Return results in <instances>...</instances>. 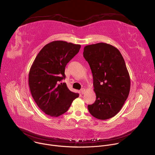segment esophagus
Wrapping results in <instances>:
<instances>
[{
	"mask_svg": "<svg viewBox=\"0 0 155 155\" xmlns=\"http://www.w3.org/2000/svg\"><path fill=\"white\" fill-rule=\"evenodd\" d=\"M84 93H85V89H84V88H82V89L81 90V93L82 94H84Z\"/></svg>",
	"mask_w": 155,
	"mask_h": 155,
	"instance_id": "esophagus-1",
	"label": "esophagus"
}]
</instances>
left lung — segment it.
<instances>
[{
	"instance_id": "8db88e82",
	"label": "left lung",
	"mask_w": 155,
	"mask_h": 155,
	"mask_svg": "<svg viewBox=\"0 0 155 155\" xmlns=\"http://www.w3.org/2000/svg\"><path fill=\"white\" fill-rule=\"evenodd\" d=\"M83 56L90 66L96 96L88 110L97 119L111 118L120 111L130 91L125 61L116 47L105 43L85 46Z\"/></svg>"
}]
</instances>
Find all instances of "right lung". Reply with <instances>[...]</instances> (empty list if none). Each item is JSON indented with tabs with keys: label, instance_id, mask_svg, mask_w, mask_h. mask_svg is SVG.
<instances>
[{
	"label": "right lung",
	"instance_id": "obj_1",
	"mask_svg": "<svg viewBox=\"0 0 155 155\" xmlns=\"http://www.w3.org/2000/svg\"><path fill=\"white\" fill-rule=\"evenodd\" d=\"M80 45L62 40L53 41L37 55L29 73V86L35 102L50 117H59L68 110L79 96L71 91L65 83V68L78 53Z\"/></svg>",
	"mask_w": 155,
	"mask_h": 155
}]
</instances>
